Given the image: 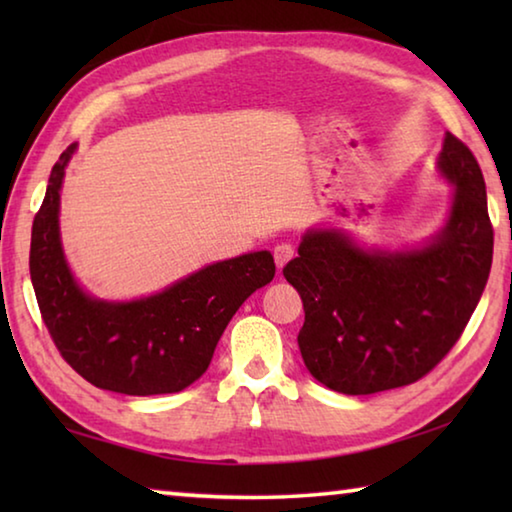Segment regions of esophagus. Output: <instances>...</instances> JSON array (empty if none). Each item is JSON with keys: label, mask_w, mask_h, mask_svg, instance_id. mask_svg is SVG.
<instances>
[{"label": "esophagus", "mask_w": 512, "mask_h": 512, "mask_svg": "<svg viewBox=\"0 0 512 512\" xmlns=\"http://www.w3.org/2000/svg\"><path fill=\"white\" fill-rule=\"evenodd\" d=\"M293 255H296V250H293V246L287 244V241H282V244H277L273 248V257H275L277 268H282L284 264H287L289 259H293Z\"/></svg>", "instance_id": "34e87169"}]
</instances>
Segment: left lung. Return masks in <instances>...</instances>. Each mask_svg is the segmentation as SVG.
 <instances>
[{
  "label": "left lung",
  "mask_w": 512,
  "mask_h": 512,
  "mask_svg": "<svg viewBox=\"0 0 512 512\" xmlns=\"http://www.w3.org/2000/svg\"><path fill=\"white\" fill-rule=\"evenodd\" d=\"M438 169L454 183L445 228L413 250H363L339 230H309L282 268L298 289L307 370L345 395L422 379L461 339L492 266L485 180L467 146L445 135Z\"/></svg>",
  "instance_id": "left-lung-1"
}]
</instances>
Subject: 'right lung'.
<instances>
[{"label":"right lung","mask_w":512,"mask_h":512,"mask_svg":"<svg viewBox=\"0 0 512 512\" xmlns=\"http://www.w3.org/2000/svg\"><path fill=\"white\" fill-rule=\"evenodd\" d=\"M60 153L33 219L29 271L42 320L58 352L83 379L124 395L178 393L210 366L216 343L244 300L273 280L268 250L201 268L162 293L106 302L76 284L60 246L58 207L65 167Z\"/></svg>","instance_id":"1"}]
</instances>
